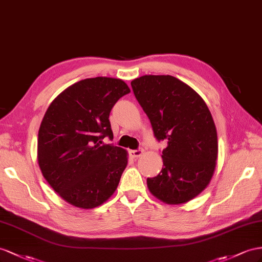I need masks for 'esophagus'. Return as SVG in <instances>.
<instances>
[{"instance_id":"34e87169","label":"esophagus","mask_w":262,"mask_h":262,"mask_svg":"<svg viewBox=\"0 0 262 262\" xmlns=\"http://www.w3.org/2000/svg\"><path fill=\"white\" fill-rule=\"evenodd\" d=\"M143 152H144V149H143V148H138V149L130 150V151H129L130 156H132L133 158H137V157H139V156H142Z\"/></svg>"}]
</instances>
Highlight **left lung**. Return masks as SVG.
<instances>
[{"label":"left lung","instance_id":"obj_1","mask_svg":"<svg viewBox=\"0 0 262 262\" xmlns=\"http://www.w3.org/2000/svg\"><path fill=\"white\" fill-rule=\"evenodd\" d=\"M130 85L154 136L167 142L163 169L147 178V186L166 204L187 203L206 188L216 167L217 130L211 114L191 87L173 76L145 75Z\"/></svg>","mask_w":262,"mask_h":262}]
</instances>
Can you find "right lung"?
Segmentation results:
<instances>
[{"label":"right lung","instance_id":"right-lung-1","mask_svg":"<svg viewBox=\"0 0 262 262\" xmlns=\"http://www.w3.org/2000/svg\"><path fill=\"white\" fill-rule=\"evenodd\" d=\"M130 90L118 78L73 84L53 100L39 126L37 160L44 178L67 203L91 209L116 190L127 152L112 144L110 113Z\"/></svg>","mask_w":262,"mask_h":262}]
</instances>
